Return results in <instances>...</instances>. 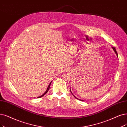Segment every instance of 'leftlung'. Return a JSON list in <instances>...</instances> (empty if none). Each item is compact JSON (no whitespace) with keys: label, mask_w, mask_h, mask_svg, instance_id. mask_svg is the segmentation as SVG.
I'll list each match as a JSON object with an SVG mask.
<instances>
[{"label":"left lung","mask_w":127,"mask_h":127,"mask_svg":"<svg viewBox=\"0 0 127 127\" xmlns=\"http://www.w3.org/2000/svg\"><path fill=\"white\" fill-rule=\"evenodd\" d=\"M112 49H113L114 50V52H115V53L116 54V55H117V58H118V54H117V51H116V49H115V48H114V47H112ZM70 91H71V93L72 94V95L75 97V98H76V99H78V100H82V99H78V98H77V97H76L73 94V93H72V92H71V88H70Z\"/></svg>","instance_id":"left-lung-1"}]
</instances>
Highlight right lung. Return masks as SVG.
<instances>
[{"label": "right lung", "mask_w": 127, "mask_h": 127, "mask_svg": "<svg viewBox=\"0 0 127 127\" xmlns=\"http://www.w3.org/2000/svg\"><path fill=\"white\" fill-rule=\"evenodd\" d=\"M51 83H52V81L50 82V83L49 84V86H48V88H47V89H46V91L44 92V93L43 94V95H42L41 96H39V97H37V98H41V97H43L44 95H45L46 94L48 93V91H49V90L50 89V85H51Z\"/></svg>", "instance_id": "right-lung-1"}]
</instances>
